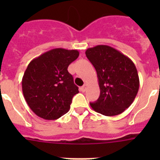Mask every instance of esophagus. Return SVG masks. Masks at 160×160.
<instances>
[{
    "label": "esophagus",
    "instance_id": "34e87169",
    "mask_svg": "<svg viewBox=\"0 0 160 160\" xmlns=\"http://www.w3.org/2000/svg\"><path fill=\"white\" fill-rule=\"evenodd\" d=\"M87 84H85V85H83L82 87H81V90H82V91H83V92H84V91H86V90H87Z\"/></svg>",
    "mask_w": 160,
    "mask_h": 160
}]
</instances>
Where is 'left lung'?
<instances>
[{"mask_svg": "<svg viewBox=\"0 0 160 160\" xmlns=\"http://www.w3.org/2000/svg\"><path fill=\"white\" fill-rule=\"evenodd\" d=\"M86 55L95 68L100 88L98 99L90 102V107L106 116L122 113L135 100L139 88L134 62L118 50L105 45L89 48Z\"/></svg>", "mask_w": 160, "mask_h": 160, "instance_id": "left-lung-1", "label": "left lung"}]
</instances>
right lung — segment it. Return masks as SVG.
I'll use <instances>...</instances> for the list:
<instances>
[{"instance_id": "1", "label": "right lung", "mask_w": 160, "mask_h": 160, "mask_svg": "<svg viewBox=\"0 0 160 160\" xmlns=\"http://www.w3.org/2000/svg\"><path fill=\"white\" fill-rule=\"evenodd\" d=\"M79 56L77 49H53L32 60L22 78V92L29 108L47 120L68 112L79 92L68 66Z\"/></svg>"}]
</instances>
